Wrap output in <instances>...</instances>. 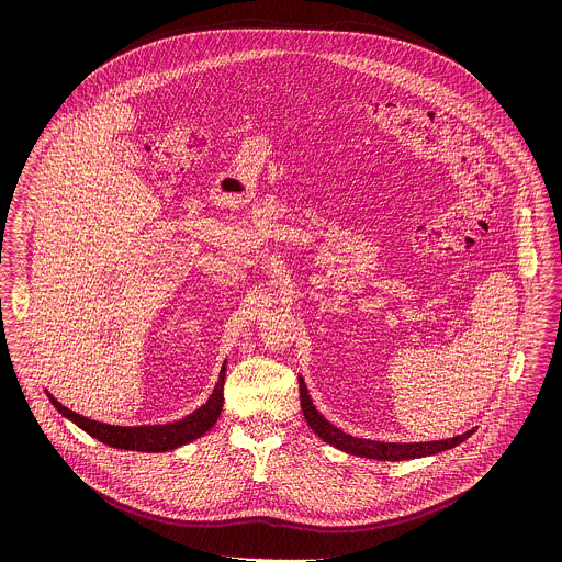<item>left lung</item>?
I'll return each instance as SVG.
<instances>
[{"label": "left lung", "mask_w": 562, "mask_h": 562, "mask_svg": "<svg viewBox=\"0 0 562 562\" xmlns=\"http://www.w3.org/2000/svg\"><path fill=\"white\" fill-rule=\"evenodd\" d=\"M299 390H301V408L305 415L307 426L314 429V434H318L324 442H328L330 447L346 451L349 454H358V457H369V459H379V461H402V459H415V457H426V454H436L453 449L457 445H461L465 438H470L474 434V429L459 434L454 438L447 440H434V442H379V440H367V438H353L346 431L335 428L333 424H328L321 413L316 411L314 402L310 398V392L305 387L303 376H299Z\"/></svg>", "instance_id": "1"}]
</instances>
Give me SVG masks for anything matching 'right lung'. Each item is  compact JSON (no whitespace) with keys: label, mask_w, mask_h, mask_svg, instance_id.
<instances>
[{"label":"right lung","mask_w":562,"mask_h":562,"mask_svg":"<svg viewBox=\"0 0 562 562\" xmlns=\"http://www.w3.org/2000/svg\"><path fill=\"white\" fill-rule=\"evenodd\" d=\"M223 385H225V364L218 373L216 387L206 404H202L198 411H193L181 422L164 424V426H140V428H122V426H109L101 422H92L88 417H81L78 413L69 411L60 402L54 401L53 396H50V401L63 417L74 422L78 428L90 434L92 438L105 442L108 447L126 449V451H143V453H164V451H172L177 447L188 445L213 428L214 422L218 419L221 408H223Z\"/></svg>","instance_id":"add662e5"}]
</instances>
